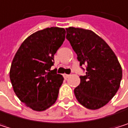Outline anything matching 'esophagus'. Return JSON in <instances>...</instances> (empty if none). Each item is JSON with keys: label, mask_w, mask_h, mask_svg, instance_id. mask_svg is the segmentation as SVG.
Masks as SVG:
<instances>
[{"label": "esophagus", "mask_w": 128, "mask_h": 128, "mask_svg": "<svg viewBox=\"0 0 128 128\" xmlns=\"http://www.w3.org/2000/svg\"><path fill=\"white\" fill-rule=\"evenodd\" d=\"M69 76H70V75H68V74H64V77L65 79L68 78Z\"/></svg>", "instance_id": "1"}]
</instances>
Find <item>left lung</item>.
I'll return each instance as SVG.
<instances>
[{
  "label": "left lung",
  "mask_w": 128,
  "mask_h": 128,
  "mask_svg": "<svg viewBox=\"0 0 128 128\" xmlns=\"http://www.w3.org/2000/svg\"><path fill=\"white\" fill-rule=\"evenodd\" d=\"M66 31L80 65H86V75L80 77V84L74 89L75 96L86 108L100 109L120 87L122 70L118 60L109 45L92 30L70 27Z\"/></svg>",
  "instance_id": "8db88e82"
}]
</instances>
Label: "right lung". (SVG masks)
I'll list each match as a JSON object with an SVG mask.
<instances>
[{
    "mask_svg": "<svg viewBox=\"0 0 128 128\" xmlns=\"http://www.w3.org/2000/svg\"><path fill=\"white\" fill-rule=\"evenodd\" d=\"M65 34L57 27L38 30L24 40L13 58L10 70L13 91L34 111H44L57 100L64 77L50 69Z\"/></svg>",
    "mask_w": 128,
    "mask_h": 128,
    "instance_id": "obj_1",
    "label": "right lung"
}]
</instances>
